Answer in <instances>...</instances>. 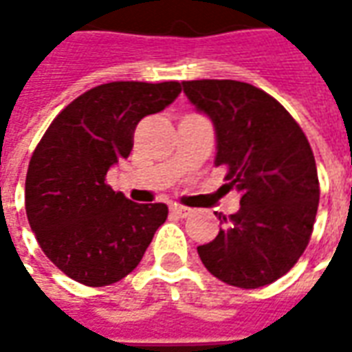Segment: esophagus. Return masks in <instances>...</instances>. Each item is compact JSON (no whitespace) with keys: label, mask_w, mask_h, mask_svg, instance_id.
Listing matches in <instances>:
<instances>
[{"label":"esophagus","mask_w":352,"mask_h":352,"mask_svg":"<svg viewBox=\"0 0 352 352\" xmlns=\"http://www.w3.org/2000/svg\"><path fill=\"white\" fill-rule=\"evenodd\" d=\"M171 211L177 214V217H188V214L192 213L190 209L188 207H184V206H177V204H173L171 206Z\"/></svg>","instance_id":"34e87169"}]
</instances>
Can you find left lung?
<instances>
[{"label": "left lung", "instance_id": "1", "mask_svg": "<svg viewBox=\"0 0 352 352\" xmlns=\"http://www.w3.org/2000/svg\"><path fill=\"white\" fill-rule=\"evenodd\" d=\"M192 105L217 131L214 166L228 169L239 211L219 214L222 228L199 245L207 272L239 288H260L290 272L309 243L318 175L302 128L279 101L239 80H184Z\"/></svg>", "mask_w": 352, "mask_h": 352}]
</instances>
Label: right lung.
I'll return each instance as SVG.
<instances>
[{
  "mask_svg": "<svg viewBox=\"0 0 352 352\" xmlns=\"http://www.w3.org/2000/svg\"><path fill=\"white\" fill-rule=\"evenodd\" d=\"M181 82L116 80L88 90L52 120L26 175V214L37 243L58 270L87 287H107L133 272L166 204H135L105 181L128 158L141 118L160 113Z\"/></svg>",
  "mask_w": 352,
  "mask_h": 352,
  "instance_id": "right-lung-1",
  "label": "right lung"
}]
</instances>
